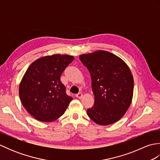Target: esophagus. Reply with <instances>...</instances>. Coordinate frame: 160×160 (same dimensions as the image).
Returning a JSON list of instances; mask_svg holds the SVG:
<instances>
[{
	"instance_id": "34e87169",
	"label": "esophagus",
	"mask_w": 160,
	"mask_h": 160,
	"mask_svg": "<svg viewBox=\"0 0 160 160\" xmlns=\"http://www.w3.org/2000/svg\"><path fill=\"white\" fill-rule=\"evenodd\" d=\"M76 97L78 98H82V93H78L76 95Z\"/></svg>"
}]
</instances>
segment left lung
<instances>
[{
	"instance_id": "left-lung-1",
	"label": "left lung",
	"mask_w": 160,
	"mask_h": 160,
	"mask_svg": "<svg viewBox=\"0 0 160 160\" xmlns=\"http://www.w3.org/2000/svg\"><path fill=\"white\" fill-rule=\"evenodd\" d=\"M80 60L89 71L95 97L88 116L100 125L115 123L132 101L134 82L130 69L121 58L105 51L83 54Z\"/></svg>"
}]
</instances>
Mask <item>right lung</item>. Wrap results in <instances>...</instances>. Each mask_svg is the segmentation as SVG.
Listing matches in <instances>:
<instances>
[{
  "instance_id": "right-lung-1",
  "label": "right lung",
  "mask_w": 160,
  "mask_h": 160,
  "mask_svg": "<svg viewBox=\"0 0 160 160\" xmlns=\"http://www.w3.org/2000/svg\"><path fill=\"white\" fill-rule=\"evenodd\" d=\"M73 59V56L60 54L42 57L26 71L19 87L20 99L27 111L36 120H57L73 100L67 95L60 76Z\"/></svg>"
}]
</instances>
